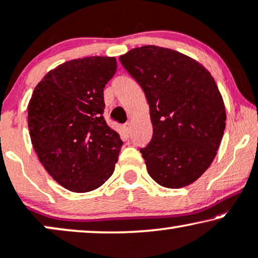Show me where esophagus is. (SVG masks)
I'll use <instances>...</instances> for the list:
<instances>
[{
	"label": "esophagus",
	"mask_w": 258,
	"mask_h": 258,
	"mask_svg": "<svg viewBox=\"0 0 258 258\" xmlns=\"http://www.w3.org/2000/svg\"><path fill=\"white\" fill-rule=\"evenodd\" d=\"M123 131H125L126 135H128L130 131H131V125H130V122H126L125 125H123Z\"/></svg>",
	"instance_id": "34e87169"
}]
</instances>
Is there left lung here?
<instances>
[{"instance_id":"left-lung-1","label":"left lung","mask_w":258,"mask_h":258,"mask_svg":"<svg viewBox=\"0 0 258 258\" xmlns=\"http://www.w3.org/2000/svg\"><path fill=\"white\" fill-rule=\"evenodd\" d=\"M119 60L150 105L153 135L140 149L147 172L164 187L192 184L214 161L224 135L225 106L215 79L169 48H135Z\"/></svg>"}]
</instances>
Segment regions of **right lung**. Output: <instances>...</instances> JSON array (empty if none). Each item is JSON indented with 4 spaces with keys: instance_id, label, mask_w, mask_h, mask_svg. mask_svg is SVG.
I'll use <instances>...</instances> for the list:
<instances>
[{
    "instance_id": "1",
    "label": "right lung",
    "mask_w": 258,
    "mask_h": 258,
    "mask_svg": "<svg viewBox=\"0 0 258 258\" xmlns=\"http://www.w3.org/2000/svg\"><path fill=\"white\" fill-rule=\"evenodd\" d=\"M115 71V57L71 60L48 72L33 92V147L51 178L70 191H93L114 171L122 142L102 113L104 88Z\"/></svg>"
}]
</instances>
